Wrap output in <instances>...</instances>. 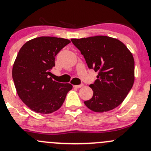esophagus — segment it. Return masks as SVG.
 <instances>
[{"mask_svg": "<svg viewBox=\"0 0 151 151\" xmlns=\"http://www.w3.org/2000/svg\"><path fill=\"white\" fill-rule=\"evenodd\" d=\"M83 84H81V85H74V87H75V88H82V87H83Z\"/></svg>", "mask_w": 151, "mask_h": 151, "instance_id": "1", "label": "esophagus"}]
</instances>
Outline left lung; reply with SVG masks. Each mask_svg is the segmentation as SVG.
<instances>
[{
  "mask_svg": "<svg viewBox=\"0 0 151 151\" xmlns=\"http://www.w3.org/2000/svg\"><path fill=\"white\" fill-rule=\"evenodd\" d=\"M83 55L89 69L98 71L90 85L91 99L84 102L95 112L112 110L123 102L134 80V61L126 45L108 36L71 39Z\"/></svg>",
  "mask_w": 151,
  "mask_h": 151,
  "instance_id": "left-lung-1",
  "label": "left lung"
}]
</instances>
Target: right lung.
<instances>
[{
  "label": "right lung",
  "instance_id": "right-lung-1",
  "mask_svg": "<svg viewBox=\"0 0 151 151\" xmlns=\"http://www.w3.org/2000/svg\"><path fill=\"white\" fill-rule=\"evenodd\" d=\"M69 42L64 38L40 37L27 42L19 51L13 66V80L18 96L33 111H55L72 89L71 84L55 82L50 77L55 55Z\"/></svg>",
  "mask_w": 151,
  "mask_h": 151
}]
</instances>
